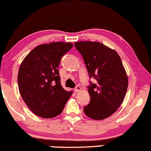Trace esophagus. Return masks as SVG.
Segmentation results:
<instances>
[{"label":"esophagus","mask_w":151,"mask_h":151,"mask_svg":"<svg viewBox=\"0 0 151 151\" xmlns=\"http://www.w3.org/2000/svg\"><path fill=\"white\" fill-rule=\"evenodd\" d=\"M81 88L79 86H77L75 87V88H74V91L75 92H79V91H81Z\"/></svg>","instance_id":"1"}]
</instances>
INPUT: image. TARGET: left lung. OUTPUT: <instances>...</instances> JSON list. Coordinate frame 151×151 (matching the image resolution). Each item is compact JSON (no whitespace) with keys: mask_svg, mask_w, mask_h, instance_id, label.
<instances>
[{"mask_svg":"<svg viewBox=\"0 0 151 151\" xmlns=\"http://www.w3.org/2000/svg\"><path fill=\"white\" fill-rule=\"evenodd\" d=\"M74 46L82 55L89 77L96 80L88 86L91 100L83 112L91 119H104L116 112L127 90L128 78L121 58L115 50L99 42L79 41Z\"/></svg>","mask_w":151,"mask_h":151,"instance_id":"obj_1","label":"left lung"}]
</instances>
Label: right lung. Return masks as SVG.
Instances as JSON below:
<instances>
[{
  "mask_svg": "<svg viewBox=\"0 0 151 151\" xmlns=\"http://www.w3.org/2000/svg\"><path fill=\"white\" fill-rule=\"evenodd\" d=\"M72 47V43L65 42L39 45L22 63L17 77L19 93L36 115H59L72 95L62 86L58 68L62 57Z\"/></svg>",
  "mask_w": 151,
  "mask_h": 151,
  "instance_id": "obj_1",
  "label": "right lung"
}]
</instances>
